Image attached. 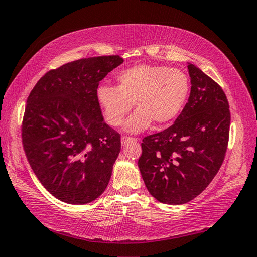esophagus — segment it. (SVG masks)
<instances>
[{"label": "esophagus", "instance_id": "1", "mask_svg": "<svg viewBox=\"0 0 257 257\" xmlns=\"http://www.w3.org/2000/svg\"><path fill=\"white\" fill-rule=\"evenodd\" d=\"M129 142H137V138H130V137H127V136L121 137V144H122V146L127 143H129Z\"/></svg>", "mask_w": 257, "mask_h": 257}]
</instances>
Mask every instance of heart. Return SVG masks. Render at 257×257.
<instances>
[{
    "mask_svg": "<svg viewBox=\"0 0 257 257\" xmlns=\"http://www.w3.org/2000/svg\"><path fill=\"white\" fill-rule=\"evenodd\" d=\"M118 85L100 84L96 100L106 122L119 127L135 104L137 110L124 123L132 134L145 132L155 121L164 125L183 110L190 92L186 74L177 68L158 65H136L116 75Z\"/></svg>",
    "mask_w": 257,
    "mask_h": 257,
    "instance_id": "heart-1",
    "label": "heart"
}]
</instances>
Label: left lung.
Masks as SVG:
<instances>
[{"label": "left lung", "instance_id": "obj_1", "mask_svg": "<svg viewBox=\"0 0 257 257\" xmlns=\"http://www.w3.org/2000/svg\"><path fill=\"white\" fill-rule=\"evenodd\" d=\"M191 92L175 122L143 139L138 167L157 201L179 206L193 200L213 180L225 158L230 111L212 78L188 65Z\"/></svg>", "mask_w": 257, "mask_h": 257}]
</instances>
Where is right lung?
I'll use <instances>...</instances> for the list:
<instances>
[{
	"label": "right lung",
	"instance_id": "add662e5",
	"mask_svg": "<svg viewBox=\"0 0 257 257\" xmlns=\"http://www.w3.org/2000/svg\"><path fill=\"white\" fill-rule=\"evenodd\" d=\"M122 63L118 55L67 63L46 73L28 96L23 149L40 183L60 201L90 203L109 184L120 135L104 122L96 88Z\"/></svg>",
	"mask_w": 257,
	"mask_h": 257
}]
</instances>
